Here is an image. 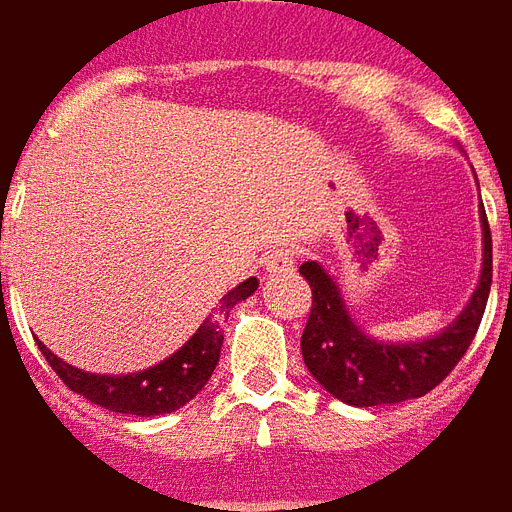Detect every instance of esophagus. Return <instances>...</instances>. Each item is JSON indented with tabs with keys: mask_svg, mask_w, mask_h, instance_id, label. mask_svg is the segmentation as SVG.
Listing matches in <instances>:
<instances>
[{
	"mask_svg": "<svg viewBox=\"0 0 512 512\" xmlns=\"http://www.w3.org/2000/svg\"><path fill=\"white\" fill-rule=\"evenodd\" d=\"M293 263H296V249H293V246H274L266 255V260H263V266H266L268 274L290 271Z\"/></svg>",
	"mask_w": 512,
	"mask_h": 512,
	"instance_id": "obj_1",
	"label": "esophagus"
}]
</instances>
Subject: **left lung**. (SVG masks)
<instances>
[{
	"mask_svg": "<svg viewBox=\"0 0 512 512\" xmlns=\"http://www.w3.org/2000/svg\"><path fill=\"white\" fill-rule=\"evenodd\" d=\"M483 222V271L472 299L455 321L419 343H381L362 332L348 315L340 285L315 260L301 263V277L312 288V310L301 334L304 365L318 384L348 406H386L411 397L428 395L439 386L483 321L488 290H491V230L480 208Z\"/></svg>",
	"mask_w": 512,
	"mask_h": 512,
	"instance_id": "obj_1",
	"label": "left lung"
}]
</instances>
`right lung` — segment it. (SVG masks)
Segmentation results:
<instances>
[{
    "label": "right lung",
    "mask_w": 512,
    "mask_h": 512,
    "mask_svg": "<svg viewBox=\"0 0 512 512\" xmlns=\"http://www.w3.org/2000/svg\"><path fill=\"white\" fill-rule=\"evenodd\" d=\"M255 277L241 282L227 296H222V304L216 307L213 315H208L200 323V329L191 334V340L175 354L147 367L142 373H128V376H95L84 373L79 367L62 362L60 356L51 354L43 343L40 351L46 356L51 370L62 378V384L73 389L76 395H84L90 403L101 408H109L115 414H134V417H158L169 414L175 408L186 406L191 397L200 395V389L208 384L213 367L222 354V323L230 315L238 301L249 299L257 290Z\"/></svg>",
    "instance_id": "add662e5"
}]
</instances>
